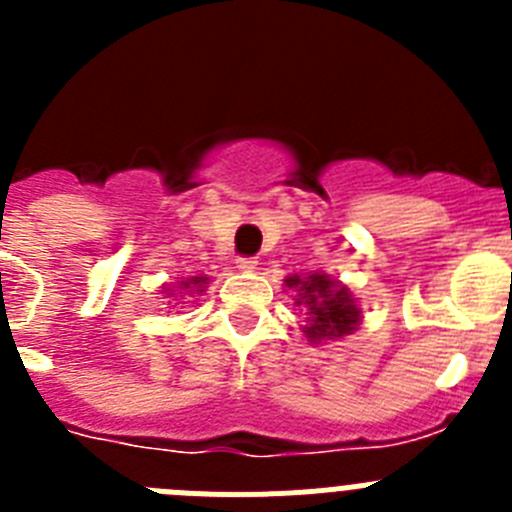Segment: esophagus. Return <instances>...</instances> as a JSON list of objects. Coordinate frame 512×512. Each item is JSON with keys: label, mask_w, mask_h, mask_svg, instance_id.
Instances as JSON below:
<instances>
[{"label": "esophagus", "mask_w": 512, "mask_h": 512, "mask_svg": "<svg viewBox=\"0 0 512 512\" xmlns=\"http://www.w3.org/2000/svg\"><path fill=\"white\" fill-rule=\"evenodd\" d=\"M256 264H259V261L251 259V256H238V259H235V266H238L241 271H253L256 269Z\"/></svg>", "instance_id": "obj_1"}]
</instances>
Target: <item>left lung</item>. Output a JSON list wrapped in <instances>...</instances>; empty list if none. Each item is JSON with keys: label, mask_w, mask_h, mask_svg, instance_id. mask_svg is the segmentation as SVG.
<instances>
[{"label": "left lung", "mask_w": 512, "mask_h": 512, "mask_svg": "<svg viewBox=\"0 0 512 512\" xmlns=\"http://www.w3.org/2000/svg\"><path fill=\"white\" fill-rule=\"evenodd\" d=\"M287 289L297 292V305L307 307V341L320 343L330 338H343L354 333L361 323V310L356 297L346 284L330 279L328 274H292L284 279Z\"/></svg>", "instance_id": "obj_1"}]
</instances>
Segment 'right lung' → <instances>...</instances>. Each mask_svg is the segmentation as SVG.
<instances>
[{"mask_svg":"<svg viewBox=\"0 0 512 512\" xmlns=\"http://www.w3.org/2000/svg\"><path fill=\"white\" fill-rule=\"evenodd\" d=\"M207 282H210V277H192L187 282H182V287L189 289V292H205Z\"/></svg>","mask_w":512,"mask_h":512,"instance_id":"add662e5","label":"right lung"}]
</instances>
